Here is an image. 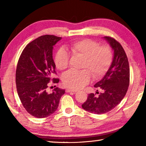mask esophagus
Wrapping results in <instances>:
<instances>
[{
  "mask_svg": "<svg viewBox=\"0 0 146 146\" xmlns=\"http://www.w3.org/2000/svg\"><path fill=\"white\" fill-rule=\"evenodd\" d=\"M66 92H67V93H76V91H75V90H69V89H67V90H66Z\"/></svg>",
  "mask_w": 146,
  "mask_h": 146,
  "instance_id": "34e87169",
  "label": "esophagus"
}]
</instances>
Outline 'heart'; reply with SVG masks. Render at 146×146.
<instances>
[{
  "mask_svg": "<svg viewBox=\"0 0 146 146\" xmlns=\"http://www.w3.org/2000/svg\"><path fill=\"white\" fill-rule=\"evenodd\" d=\"M99 44L90 39H83L71 44L70 51L75 56L83 58L80 71H70L63 76L64 86L72 90H78L88 83L90 75L93 78L102 76L108 70L113 60V53L108 46H99ZM56 68L63 71L68 67L69 54L64 48L57 51L55 57Z\"/></svg>",
  "mask_w": 146,
  "mask_h": 146,
  "instance_id": "obj_1",
  "label": "heart"
}]
</instances>
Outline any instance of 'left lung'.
Masks as SVG:
<instances>
[{
  "label": "left lung",
  "instance_id": "left-lung-1",
  "mask_svg": "<svg viewBox=\"0 0 146 146\" xmlns=\"http://www.w3.org/2000/svg\"><path fill=\"white\" fill-rule=\"evenodd\" d=\"M103 38L113 51V60L108 71L94 86L95 88H100L103 92L97 97L93 93L89 94L87 100L82 105L84 110L98 115L108 113L115 108L124 97L129 85V62L122 46L110 36Z\"/></svg>",
  "mask_w": 146,
  "mask_h": 146
}]
</instances>
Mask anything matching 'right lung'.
Here are the masks:
<instances>
[{
    "mask_svg": "<svg viewBox=\"0 0 146 146\" xmlns=\"http://www.w3.org/2000/svg\"><path fill=\"white\" fill-rule=\"evenodd\" d=\"M61 37L46 35L31 42L22 53L17 64L16 85L17 93L24 108L33 117L42 118L56 111L65 90L56 88L48 93L46 89L55 72L53 58V46Z\"/></svg>",
    "mask_w": 146,
    "mask_h": 146,
    "instance_id": "right-lung-1",
    "label": "right lung"
}]
</instances>
